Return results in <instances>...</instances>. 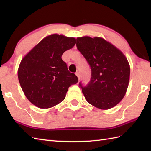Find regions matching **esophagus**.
<instances>
[{"label":"esophagus","instance_id":"34e87169","mask_svg":"<svg viewBox=\"0 0 151 151\" xmlns=\"http://www.w3.org/2000/svg\"><path fill=\"white\" fill-rule=\"evenodd\" d=\"M75 74H76V75L77 76L78 78L80 80V78H81V75H80V73H79V72H78V71H77V72H76Z\"/></svg>","mask_w":151,"mask_h":151}]
</instances>
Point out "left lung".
Returning a JSON list of instances; mask_svg holds the SVG:
<instances>
[{
  "label": "left lung",
  "mask_w": 151,
  "mask_h": 151,
  "mask_svg": "<svg viewBox=\"0 0 151 151\" xmlns=\"http://www.w3.org/2000/svg\"><path fill=\"white\" fill-rule=\"evenodd\" d=\"M76 47L90 65L91 81L83 87L85 99L93 106L108 110L123 99L129 84L130 68L121 51L103 38L77 37Z\"/></svg>",
  "instance_id": "obj_1"
}]
</instances>
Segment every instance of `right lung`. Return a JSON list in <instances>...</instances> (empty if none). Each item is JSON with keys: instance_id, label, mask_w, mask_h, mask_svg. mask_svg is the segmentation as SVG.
I'll return each instance as SVG.
<instances>
[{"instance_id": "add662e5", "label": "right lung", "mask_w": 151, "mask_h": 151, "mask_svg": "<svg viewBox=\"0 0 151 151\" xmlns=\"http://www.w3.org/2000/svg\"><path fill=\"white\" fill-rule=\"evenodd\" d=\"M75 44L74 37L49 35L22 59L18 78L31 103L40 108H52L63 101L69 88L78 82L62 59L63 52Z\"/></svg>"}]
</instances>
